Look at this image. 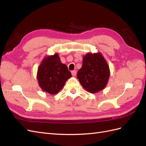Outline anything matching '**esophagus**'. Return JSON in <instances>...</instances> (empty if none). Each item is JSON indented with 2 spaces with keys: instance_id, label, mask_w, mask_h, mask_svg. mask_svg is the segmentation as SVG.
Masks as SVG:
<instances>
[{
  "instance_id": "1",
  "label": "esophagus",
  "mask_w": 146,
  "mask_h": 146,
  "mask_svg": "<svg viewBox=\"0 0 146 146\" xmlns=\"http://www.w3.org/2000/svg\"><path fill=\"white\" fill-rule=\"evenodd\" d=\"M72 75H73V76H76V70L72 71Z\"/></svg>"
}]
</instances>
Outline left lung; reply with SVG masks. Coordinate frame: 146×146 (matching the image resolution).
Returning <instances> with one entry per match:
<instances>
[{
	"label": "left lung",
	"instance_id": "left-lung-1",
	"mask_svg": "<svg viewBox=\"0 0 146 146\" xmlns=\"http://www.w3.org/2000/svg\"><path fill=\"white\" fill-rule=\"evenodd\" d=\"M77 73L81 84L90 93L103 90L110 77V68L101 53L87 54Z\"/></svg>",
	"mask_w": 146,
	"mask_h": 146
}]
</instances>
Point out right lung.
<instances>
[{
  "instance_id": "right-lung-1",
  "label": "right lung",
  "mask_w": 146,
  "mask_h": 146,
  "mask_svg": "<svg viewBox=\"0 0 146 146\" xmlns=\"http://www.w3.org/2000/svg\"><path fill=\"white\" fill-rule=\"evenodd\" d=\"M72 76L67 66L62 64L57 54L44 58L37 73V80L43 90L51 94L60 91Z\"/></svg>"
}]
</instances>
